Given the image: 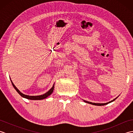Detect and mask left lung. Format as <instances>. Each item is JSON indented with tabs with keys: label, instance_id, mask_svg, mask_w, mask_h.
<instances>
[{
	"label": "left lung",
	"instance_id": "obj_1",
	"mask_svg": "<svg viewBox=\"0 0 133 133\" xmlns=\"http://www.w3.org/2000/svg\"><path fill=\"white\" fill-rule=\"evenodd\" d=\"M117 98H118V97H117L116 98H115L114 99H113L112 101H111L110 102H109L105 103H95L90 102H88V101H84V102H86V103H90V104H93V105H96V106H103V105H106V104H108V103H111V102H113L114 101H115V99H117Z\"/></svg>",
	"mask_w": 133,
	"mask_h": 133
}]
</instances>
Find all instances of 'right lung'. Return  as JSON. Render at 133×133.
<instances>
[{
    "mask_svg": "<svg viewBox=\"0 0 133 133\" xmlns=\"http://www.w3.org/2000/svg\"><path fill=\"white\" fill-rule=\"evenodd\" d=\"M11 83H12L13 87H14V89L16 90V91L19 93L20 95H21L22 97L28 99H31V100H41V99H43L48 97L49 95L51 94L52 92H53L54 89V85L52 87V88L49 91H47L46 93H45V94H44L43 95H38V96H30V95H27L23 94V93H22L18 89L16 88V86L14 85V83H12V81L11 80Z\"/></svg>",
    "mask_w": 133,
    "mask_h": 133,
    "instance_id": "right-lung-1",
    "label": "right lung"
}]
</instances>
